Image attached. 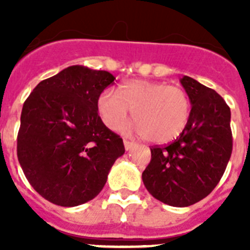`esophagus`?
Instances as JSON below:
<instances>
[{
  "label": "esophagus",
  "mask_w": 250,
  "mask_h": 250,
  "mask_svg": "<svg viewBox=\"0 0 250 250\" xmlns=\"http://www.w3.org/2000/svg\"><path fill=\"white\" fill-rule=\"evenodd\" d=\"M124 146H125V149L126 150H130L132 146H135V144H134L132 141H129V140H126V139H124Z\"/></svg>",
  "instance_id": "esophagus-1"
}]
</instances>
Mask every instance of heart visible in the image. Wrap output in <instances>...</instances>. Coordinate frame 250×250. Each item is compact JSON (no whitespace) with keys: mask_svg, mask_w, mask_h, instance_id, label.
<instances>
[{"mask_svg":"<svg viewBox=\"0 0 250 250\" xmlns=\"http://www.w3.org/2000/svg\"><path fill=\"white\" fill-rule=\"evenodd\" d=\"M129 110L132 131L155 144H167L184 131L191 103L182 87L149 80L126 81L119 92L105 90L99 98L98 111L107 129H120Z\"/></svg>","mask_w":250,"mask_h":250,"instance_id":"obj_1","label":"heart"}]
</instances>
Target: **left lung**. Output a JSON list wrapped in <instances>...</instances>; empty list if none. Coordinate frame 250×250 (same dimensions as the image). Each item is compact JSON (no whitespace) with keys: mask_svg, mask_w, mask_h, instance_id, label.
Returning <instances> with one entry per match:
<instances>
[{"mask_svg":"<svg viewBox=\"0 0 250 250\" xmlns=\"http://www.w3.org/2000/svg\"><path fill=\"white\" fill-rule=\"evenodd\" d=\"M191 103L184 131L165 146H151L143 182L155 199L189 207L204 199L220 182L233 150L230 109L213 89L189 76L180 80Z\"/></svg>","mask_w":250,"mask_h":250,"instance_id":"obj_1","label":"left lung"}]
</instances>
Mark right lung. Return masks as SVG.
<instances>
[{
  "instance_id": "obj_1",
  "label": "right lung",
  "mask_w": 250,
  "mask_h": 250,
  "mask_svg": "<svg viewBox=\"0 0 250 250\" xmlns=\"http://www.w3.org/2000/svg\"><path fill=\"white\" fill-rule=\"evenodd\" d=\"M114 80L107 71L70 66L26 99L17 158L28 183L48 202L76 207L94 199L125 152L123 139L98 112L101 92Z\"/></svg>"
}]
</instances>
